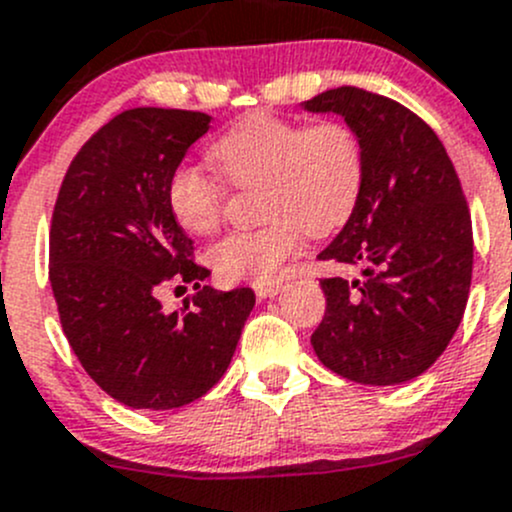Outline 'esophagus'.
Segmentation results:
<instances>
[{
  "label": "esophagus",
  "mask_w": 512,
  "mask_h": 512,
  "mask_svg": "<svg viewBox=\"0 0 512 512\" xmlns=\"http://www.w3.org/2000/svg\"><path fill=\"white\" fill-rule=\"evenodd\" d=\"M281 288H283L281 283H256L254 291L258 298H273V295L281 291Z\"/></svg>",
  "instance_id": "esophagus-1"
}]
</instances>
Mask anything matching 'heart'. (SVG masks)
<instances>
[{"label":"heart","mask_w":512,"mask_h":512,"mask_svg":"<svg viewBox=\"0 0 512 512\" xmlns=\"http://www.w3.org/2000/svg\"><path fill=\"white\" fill-rule=\"evenodd\" d=\"M229 182L261 187L258 229L234 231L209 249V266L231 283H271L298 254L305 236H328L347 224L365 187V147L342 120L305 123L271 110L236 120L212 145ZM167 212L189 236H209L224 217L226 187L192 162L172 167Z\"/></svg>","instance_id":"b5f03b06"}]
</instances>
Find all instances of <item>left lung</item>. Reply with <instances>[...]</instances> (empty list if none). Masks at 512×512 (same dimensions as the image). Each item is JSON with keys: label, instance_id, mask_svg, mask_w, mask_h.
Segmentation results:
<instances>
[{"label": "left lung", "instance_id": "obj_1", "mask_svg": "<svg viewBox=\"0 0 512 512\" xmlns=\"http://www.w3.org/2000/svg\"><path fill=\"white\" fill-rule=\"evenodd\" d=\"M303 108L342 115L365 147L360 204L318 254L362 276L320 281L328 305L313 350L352 382H409L439 360L466 310L473 229L461 182L434 130L397 100L342 86Z\"/></svg>", "mask_w": 512, "mask_h": 512}]
</instances>
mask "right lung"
Here are the masks:
<instances>
[{
    "label": "right lung",
    "instance_id": "1",
    "mask_svg": "<svg viewBox=\"0 0 512 512\" xmlns=\"http://www.w3.org/2000/svg\"><path fill=\"white\" fill-rule=\"evenodd\" d=\"M209 123L194 110H125L78 150L56 199L49 281L61 328L83 370L125 407L160 412L204 397L254 310L251 288L202 286L209 271L167 212V177ZM167 282L195 283L192 311L161 308Z\"/></svg>",
    "mask_w": 512,
    "mask_h": 512
}]
</instances>
